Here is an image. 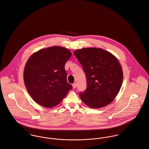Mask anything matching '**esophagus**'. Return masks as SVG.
Wrapping results in <instances>:
<instances>
[{"label":"esophagus","instance_id":"esophagus-1","mask_svg":"<svg viewBox=\"0 0 149 149\" xmlns=\"http://www.w3.org/2000/svg\"><path fill=\"white\" fill-rule=\"evenodd\" d=\"M72 86H73V88L74 89H75V88H76V86H77V84H76V83H73V85H72Z\"/></svg>","mask_w":149,"mask_h":149}]
</instances>
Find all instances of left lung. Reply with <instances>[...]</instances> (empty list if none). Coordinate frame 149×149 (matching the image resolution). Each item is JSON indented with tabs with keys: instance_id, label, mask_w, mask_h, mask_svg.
Segmentation results:
<instances>
[{
	"instance_id": "obj_1",
	"label": "left lung",
	"mask_w": 149,
	"mask_h": 149,
	"mask_svg": "<svg viewBox=\"0 0 149 149\" xmlns=\"http://www.w3.org/2000/svg\"><path fill=\"white\" fill-rule=\"evenodd\" d=\"M74 54L85 72L87 86L79 95L89 107L100 108L110 104L118 95L123 81L117 58L101 48L78 49Z\"/></svg>"
}]
</instances>
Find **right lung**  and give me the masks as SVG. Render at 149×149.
I'll return each instance as SVG.
<instances>
[{
    "instance_id": "obj_1",
    "label": "right lung",
    "mask_w": 149,
    "mask_h": 149,
    "mask_svg": "<svg viewBox=\"0 0 149 149\" xmlns=\"http://www.w3.org/2000/svg\"><path fill=\"white\" fill-rule=\"evenodd\" d=\"M71 56L68 49L55 46L40 49L28 60L24 70L25 86L41 106L49 108L57 105L72 89L65 69Z\"/></svg>"
}]
</instances>
